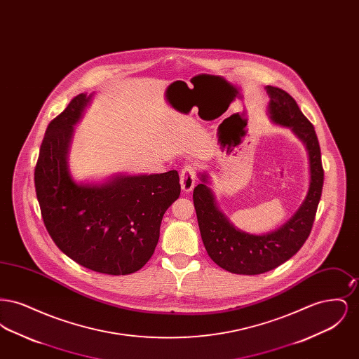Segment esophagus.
Returning <instances> with one entry per match:
<instances>
[{
  "mask_svg": "<svg viewBox=\"0 0 359 359\" xmlns=\"http://www.w3.org/2000/svg\"><path fill=\"white\" fill-rule=\"evenodd\" d=\"M195 180H196V172L194 165H187L184 170L180 172V186L183 192H191L192 188L195 187Z\"/></svg>",
  "mask_w": 359,
  "mask_h": 359,
  "instance_id": "34e87169",
  "label": "esophagus"
}]
</instances>
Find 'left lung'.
<instances>
[{
  "label": "left lung",
  "instance_id": "8db88e82",
  "mask_svg": "<svg viewBox=\"0 0 359 359\" xmlns=\"http://www.w3.org/2000/svg\"><path fill=\"white\" fill-rule=\"evenodd\" d=\"M265 90L269 95L268 116L271 121L290 129L306 147L309 186L304 201L287 222L273 231L253 234L238 229L223 214L210 188L208 172L198 173L201 184L194 189V205L202 241L211 259L231 273H265L294 256L311 233L322 196L325 172L312 123L287 91L273 86H266Z\"/></svg>",
  "mask_w": 359,
  "mask_h": 359
}]
</instances>
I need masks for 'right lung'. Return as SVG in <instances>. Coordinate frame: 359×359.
Returning <instances> with one entry per match:
<instances>
[{
	"label": "right lung",
	"instance_id": "1",
	"mask_svg": "<svg viewBox=\"0 0 359 359\" xmlns=\"http://www.w3.org/2000/svg\"><path fill=\"white\" fill-rule=\"evenodd\" d=\"M93 97L76 95L48 125L34 168L36 195L44 224L66 256L98 273H135L154 255L163 215L180 195L179 173L76 180L69 148Z\"/></svg>",
	"mask_w": 359,
	"mask_h": 359
}]
</instances>
